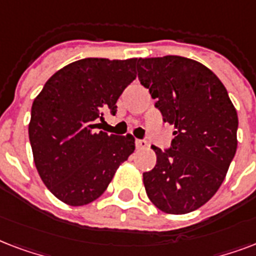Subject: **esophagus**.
Listing matches in <instances>:
<instances>
[{
  "label": "esophagus",
  "mask_w": 256,
  "mask_h": 256,
  "mask_svg": "<svg viewBox=\"0 0 256 256\" xmlns=\"http://www.w3.org/2000/svg\"><path fill=\"white\" fill-rule=\"evenodd\" d=\"M146 146H148V142L146 140H140V138L136 140V148L138 150H142V148H146Z\"/></svg>",
  "instance_id": "1"
}]
</instances>
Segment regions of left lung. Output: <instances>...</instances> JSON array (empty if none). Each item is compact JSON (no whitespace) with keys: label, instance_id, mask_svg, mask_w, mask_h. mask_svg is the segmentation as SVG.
I'll list each match as a JSON object with an SVG mask.
<instances>
[{"label":"left lung","instance_id":"obj_1","mask_svg":"<svg viewBox=\"0 0 256 256\" xmlns=\"http://www.w3.org/2000/svg\"><path fill=\"white\" fill-rule=\"evenodd\" d=\"M138 73L175 128L171 148L150 146L156 166L142 174L146 195L163 212H192L216 194L235 156L236 110L216 74L191 58H138Z\"/></svg>","mask_w":256,"mask_h":256}]
</instances>
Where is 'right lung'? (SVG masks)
<instances>
[{"mask_svg":"<svg viewBox=\"0 0 256 256\" xmlns=\"http://www.w3.org/2000/svg\"><path fill=\"white\" fill-rule=\"evenodd\" d=\"M138 58H82L57 70L33 101V159L48 190L69 206L100 198L134 150L132 134L94 132L136 78Z\"/></svg>","mask_w":256,"mask_h":256,"instance_id":"1","label":"right lung"}]
</instances>
